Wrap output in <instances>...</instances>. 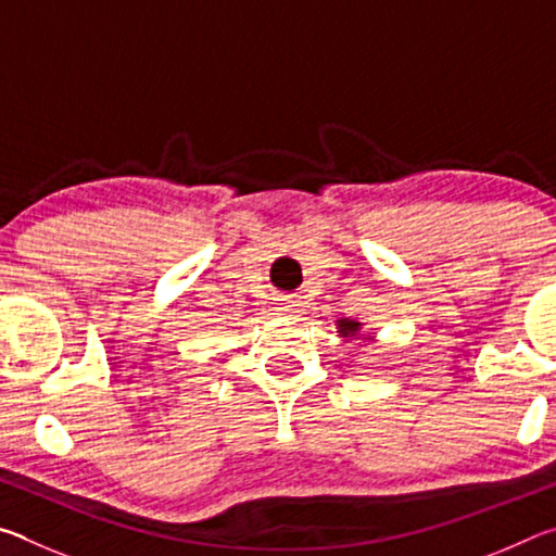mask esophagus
<instances>
[{
    "mask_svg": "<svg viewBox=\"0 0 556 556\" xmlns=\"http://www.w3.org/2000/svg\"><path fill=\"white\" fill-rule=\"evenodd\" d=\"M285 301H287V304L281 306V312L289 314V316H296V314H301V308H304V301H301V296H296V294L287 296Z\"/></svg>",
    "mask_w": 556,
    "mask_h": 556,
    "instance_id": "34e87169",
    "label": "esophagus"
}]
</instances>
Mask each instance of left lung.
I'll return each mask as SVG.
<instances>
[{"mask_svg": "<svg viewBox=\"0 0 556 556\" xmlns=\"http://www.w3.org/2000/svg\"><path fill=\"white\" fill-rule=\"evenodd\" d=\"M338 326H341V333H343V336H353V333L357 331V326H361V324L351 321V318H343V321H338Z\"/></svg>", "mask_w": 556, "mask_h": 556, "instance_id": "left-lung-1", "label": "left lung"}]
</instances>
